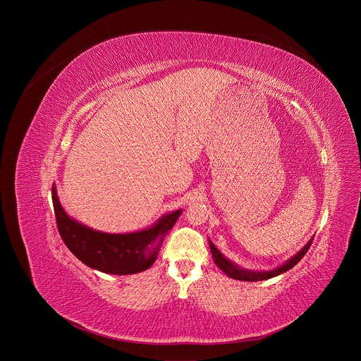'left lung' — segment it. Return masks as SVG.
<instances>
[{"label": "left lung", "instance_id": "8db88e82", "mask_svg": "<svg viewBox=\"0 0 361 361\" xmlns=\"http://www.w3.org/2000/svg\"><path fill=\"white\" fill-rule=\"evenodd\" d=\"M209 243H210V250H212V254H213L214 263L217 264V267L226 276H228V277H231L234 280H241V281H260V280H267V279L276 277V276H279L281 273H286L290 269H293L302 259V257L305 255V252L308 251V248H310L313 240L308 241L305 244V247L301 248L294 257H291V259L287 263H284L283 266H280V267H277L276 270H271V271H248V270H243V269L237 267L235 264H233L231 262H228L226 257L216 248V245L212 241H209Z\"/></svg>", "mask_w": 361, "mask_h": 361}]
</instances>
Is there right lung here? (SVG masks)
Instances as JSON below:
<instances>
[{
	"label": "right lung",
	"instance_id": "add662e5",
	"mask_svg": "<svg viewBox=\"0 0 361 361\" xmlns=\"http://www.w3.org/2000/svg\"><path fill=\"white\" fill-rule=\"evenodd\" d=\"M53 205L59 233L68 250L91 269L109 274H135L157 260L160 245L181 214L177 210L164 216L148 230L130 234H109L88 228L70 219L53 188Z\"/></svg>",
	"mask_w": 361,
	"mask_h": 361
}]
</instances>
